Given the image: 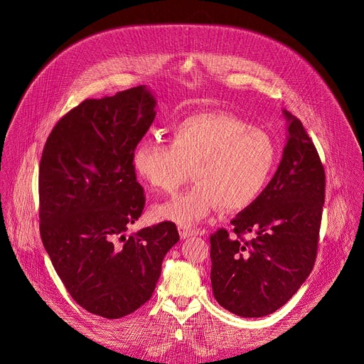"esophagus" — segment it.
Instances as JSON below:
<instances>
[{
    "mask_svg": "<svg viewBox=\"0 0 364 364\" xmlns=\"http://www.w3.org/2000/svg\"><path fill=\"white\" fill-rule=\"evenodd\" d=\"M178 230H179V235H181V238H182V240L189 238V237H195V235H198V234H199V231H198V230L191 228V227H188V225H179V227H178Z\"/></svg>",
    "mask_w": 364,
    "mask_h": 364,
    "instance_id": "1",
    "label": "esophagus"
}]
</instances>
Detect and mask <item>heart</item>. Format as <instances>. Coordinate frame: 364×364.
Listing matches in <instances>:
<instances>
[{
    "label": "heart",
    "mask_w": 364,
    "mask_h": 364,
    "mask_svg": "<svg viewBox=\"0 0 364 364\" xmlns=\"http://www.w3.org/2000/svg\"><path fill=\"white\" fill-rule=\"evenodd\" d=\"M171 134V144L146 139L132 153L134 173L154 191H175L192 168V186L156 208L161 220L193 225L218 206L250 208L273 175L274 140L234 114L196 113L176 123Z\"/></svg>",
    "instance_id": "b5f03b06"
}]
</instances>
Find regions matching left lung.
<instances>
[{"mask_svg":"<svg viewBox=\"0 0 364 364\" xmlns=\"http://www.w3.org/2000/svg\"><path fill=\"white\" fill-rule=\"evenodd\" d=\"M287 143L276 173L254 205L210 237L211 287L238 316L259 318L284 306L310 276L318 248L325 172L303 123L282 110ZM255 235L251 242L242 233Z\"/></svg>","mask_w":364,"mask_h":364,"instance_id":"obj_1","label":"left lung"}]
</instances>
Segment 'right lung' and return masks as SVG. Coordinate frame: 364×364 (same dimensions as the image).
Listing matches in <instances>:
<instances>
[{
    "label": "right lung",
    "instance_id": "1",
    "mask_svg": "<svg viewBox=\"0 0 364 364\" xmlns=\"http://www.w3.org/2000/svg\"><path fill=\"white\" fill-rule=\"evenodd\" d=\"M146 85L85 100L48 137L39 168L41 235L71 297L117 319L150 300L166 252L179 241L169 221L126 237L144 208L132 153L156 117Z\"/></svg>",
    "mask_w": 364,
    "mask_h": 364
}]
</instances>
